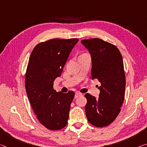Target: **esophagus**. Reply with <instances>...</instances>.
<instances>
[{"label": "esophagus", "instance_id": "esophagus-1", "mask_svg": "<svg viewBox=\"0 0 147 147\" xmlns=\"http://www.w3.org/2000/svg\"><path fill=\"white\" fill-rule=\"evenodd\" d=\"M81 95H82V93H80V92H76V94H75V98H78V97L80 96Z\"/></svg>", "mask_w": 147, "mask_h": 147}]
</instances>
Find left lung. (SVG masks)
I'll return each mask as SVG.
<instances>
[{
	"label": "left lung",
	"mask_w": 147,
	"mask_h": 147,
	"mask_svg": "<svg viewBox=\"0 0 147 147\" xmlns=\"http://www.w3.org/2000/svg\"><path fill=\"white\" fill-rule=\"evenodd\" d=\"M81 42L91 55L92 80L97 79L101 83L98 98L85 94L87 120L96 127H105L118 116L123 102L125 76L122 56L115 45L98 38Z\"/></svg>",
	"instance_id": "8db88e82"
}]
</instances>
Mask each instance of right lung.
<instances>
[{
	"label": "right lung",
	"mask_w": 147,
	"mask_h": 147,
	"mask_svg": "<svg viewBox=\"0 0 147 147\" xmlns=\"http://www.w3.org/2000/svg\"><path fill=\"white\" fill-rule=\"evenodd\" d=\"M78 40L54 39L40 42L29 58L25 80L26 92L38 120L49 129L59 130L67 125L75 93L56 92L53 84Z\"/></svg>",
	"instance_id": "1"
}]
</instances>
